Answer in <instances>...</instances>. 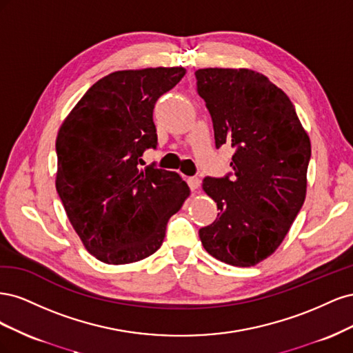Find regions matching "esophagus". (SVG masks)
<instances>
[{"instance_id":"34e87169","label":"esophagus","mask_w":353,"mask_h":353,"mask_svg":"<svg viewBox=\"0 0 353 353\" xmlns=\"http://www.w3.org/2000/svg\"><path fill=\"white\" fill-rule=\"evenodd\" d=\"M187 183H188L190 188L194 191V190H197V188L200 187V184H201V179H200L199 176H190V178L187 179Z\"/></svg>"}]
</instances>
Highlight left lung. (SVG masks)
I'll return each instance as SVG.
<instances>
[{"mask_svg":"<svg viewBox=\"0 0 353 353\" xmlns=\"http://www.w3.org/2000/svg\"><path fill=\"white\" fill-rule=\"evenodd\" d=\"M197 92L210 113L215 145H231V172L206 176L218 218L199 230L209 254L252 266L275 252L306 194L311 141L293 103L249 69H199Z\"/></svg>","mask_w":353,"mask_h":353,"instance_id":"left-lung-1","label":"left lung"}]
</instances>
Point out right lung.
Masks as SVG:
<instances>
[{
  "label": "right lung",
  "mask_w": 353,
  "mask_h": 353,
  "mask_svg": "<svg viewBox=\"0 0 353 353\" xmlns=\"http://www.w3.org/2000/svg\"><path fill=\"white\" fill-rule=\"evenodd\" d=\"M184 74V68L113 72L83 94L60 128L57 193L83 245L101 262L153 254L190 194L178 174L154 163L140 168L143 153L157 147L154 104Z\"/></svg>",
  "instance_id": "1"
}]
</instances>
